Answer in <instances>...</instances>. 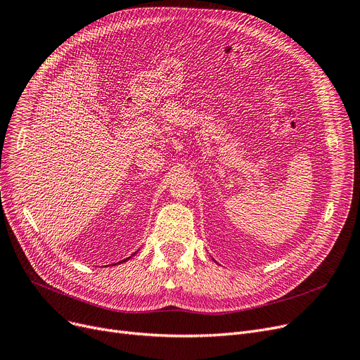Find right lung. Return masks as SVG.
I'll return each mask as SVG.
<instances>
[{"label": "right lung", "mask_w": 360, "mask_h": 360, "mask_svg": "<svg viewBox=\"0 0 360 360\" xmlns=\"http://www.w3.org/2000/svg\"><path fill=\"white\" fill-rule=\"evenodd\" d=\"M128 259H129V257H128ZM122 262H127V260H122ZM119 263H120V262H119Z\"/></svg>", "instance_id": "right-lung-1"}]
</instances>
